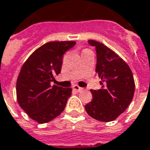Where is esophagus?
I'll return each instance as SVG.
<instances>
[{
  "label": "esophagus",
  "mask_w": 150,
  "mask_h": 150,
  "mask_svg": "<svg viewBox=\"0 0 150 150\" xmlns=\"http://www.w3.org/2000/svg\"><path fill=\"white\" fill-rule=\"evenodd\" d=\"M73 90L75 91V92H77V93H79V92L83 91V88H80V87L78 85H74L73 86Z\"/></svg>",
  "instance_id": "34e87169"
}]
</instances>
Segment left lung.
<instances>
[{
    "label": "left lung",
    "instance_id": "1",
    "mask_svg": "<svg viewBox=\"0 0 150 150\" xmlns=\"http://www.w3.org/2000/svg\"><path fill=\"white\" fill-rule=\"evenodd\" d=\"M97 50L96 72L102 85L99 90L91 89L93 100L86 105V112L100 122H110L126 110L135 92L132 72L125 61L102 43L88 40Z\"/></svg>",
    "mask_w": 150,
    "mask_h": 150
}]
</instances>
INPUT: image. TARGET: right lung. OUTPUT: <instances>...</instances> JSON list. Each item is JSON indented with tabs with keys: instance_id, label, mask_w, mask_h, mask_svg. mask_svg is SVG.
<instances>
[{
	"instance_id": "add662e5",
	"label": "right lung",
	"mask_w": 150,
	"mask_h": 150,
	"mask_svg": "<svg viewBox=\"0 0 150 150\" xmlns=\"http://www.w3.org/2000/svg\"><path fill=\"white\" fill-rule=\"evenodd\" d=\"M75 41H53L40 46L25 61L17 79V100L31 119L46 123L64 110L71 88L50 85L61 72L63 55Z\"/></svg>"
}]
</instances>
